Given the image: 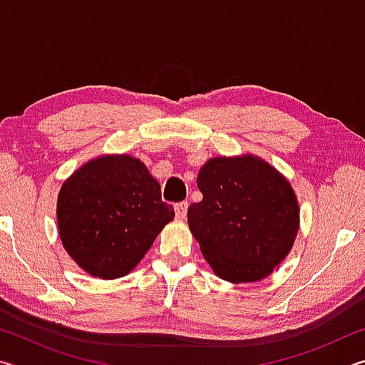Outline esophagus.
<instances>
[{
  "instance_id": "obj_1",
  "label": "esophagus",
  "mask_w": 365,
  "mask_h": 365,
  "mask_svg": "<svg viewBox=\"0 0 365 365\" xmlns=\"http://www.w3.org/2000/svg\"><path fill=\"white\" fill-rule=\"evenodd\" d=\"M174 207H175L177 219H185V217H187V211H188V202H187V201L177 202V205H175Z\"/></svg>"
}]
</instances>
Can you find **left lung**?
<instances>
[{
    "label": "left lung",
    "instance_id": "8db88e82",
    "mask_svg": "<svg viewBox=\"0 0 365 365\" xmlns=\"http://www.w3.org/2000/svg\"><path fill=\"white\" fill-rule=\"evenodd\" d=\"M200 202L188 227L215 275L232 283L259 282L292 251L299 206L292 185L261 158H212L200 169Z\"/></svg>",
    "mask_w": 365,
    "mask_h": 365
}]
</instances>
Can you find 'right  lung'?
<instances>
[{"label": "right lung", "instance_id": "add662e5", "mask_svg": "<svg viewBox=\"0 0 365 365\" xmlns=\"http://www.w3.org/2000/svg\"><path fill=\"white\" fill-rule=\"evenodd\" d=\"M59 238L86 274L119 279L137 267L174 207L140 159L108 154L91 159L61 187Z\"/></svg>", "mask_w": 365, "mask_h": 365}]
</instances>
